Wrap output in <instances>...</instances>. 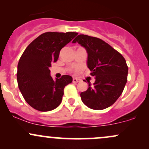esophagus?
Instances as JSON below:
<instances>
[{
	"label": "esophagus",
	"mask_w": 149,
	"mask_h": 149,
	"mask_svg": "<svg viewBox=\"0 0 149 149\" xmlns=\"http://www.w3.org/2000/svg\"><path fill=\"white\" fill-rule=\"evenodd\" d=\"M81 81V79H79V78H73V83H78Z\"/></svg>",
	"instance_id": "1"
}]
</instances>
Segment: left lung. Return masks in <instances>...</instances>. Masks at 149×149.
<instances>
[{"instance_id":"1","label":"left lung","mask_w":149,"mask_h":149,"mask_svg":"<svg viewBox=\"0 0 149 149\" xmlns=\"http://www.w3.org/2000/svg\"><path fill=\"white\" fill-rule=\"evenodd\" d=\"M78 42L88 54L87 66L94 76L91 86L81 93L82 102L89 108L100 110L110 107L120 97L127 81L128 66L122 55L97 37L78 35L72 43Z\"/></svg>"}]
</instances>
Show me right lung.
I'll return each instance as SVG.
<instances>
[{
  "label": "right lung",
  "mask_w": 149,
  "mask_h": 149,
  "mask_svg": "<svg viewBox=\"0 0 149 149\" xmlns=\"http://www.w3.org/2000/svg\"><path fill=\"white\" fill-rule=\"evenodd\" d=\"M77 35L45 32L29 44L19 58L17 72L19 89L26 102L37 110L48 112L61 104L63 89L73 78L64 75L53 79L49 68L58 60L61 49Z\"/></svg>",
  "instance_id": "1"
}]
</instances>
